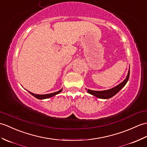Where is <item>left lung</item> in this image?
Segmentation results:
<instances>
[{"mask_svg":"<svg viewBox=\"0 0 147 147\" xmlns=\"http://www.w3.org/2000/svg\"><path fill=\"white\" fill-rule=\"evenodd\" d=\"M129 76V69L128 70L127 76L124 80V81H122L121 83L118 84L117 86H116L114 88H113L110 90H104V91H94V90H91L88 89L86 90H86H87V92L88 93L93 95V96H96L98 98L109 99L115 96L116 94H117L118 92L125 86V84H127V83L128 81Z\"/></svg>","mask_w":147,"mask_h":147,"instance_id":"1","label":"left lung"}]
</instances>
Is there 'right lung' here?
<instances>
[{
	"label": "right lung",
	"mask_w": 147,
	"mask_h": 147,
	"mask_svg": "<svg viewBox=\"0 0 147 147\" xmlns=\"http://www.w3.org/2000/svg\"><path fill=\"white\" fill-rule=\"evenodd\" d=\"M62 90H63V88L61 90H60L59 91H58L54 92V93H49V94H34V93H31V92H30L29 91H28V92L30 94H32V96H34L35 98H37V99H39V100H44V99L49 98H51V97H53L54 96H55V95L60 93L62 91Z\"/></svg>",
	"instance_id": "obj_1"
}]
</instances>
